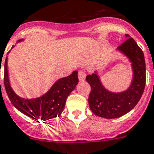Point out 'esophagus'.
Segmentation results:
<instances>
[{
	"instance_id": "1",
	"label": "esophagus",
	"mask_w": 154,
	"mask_h": 154,
	"mask_svg": "<svg viewBox=\"0 0 154 154\" xmlns=\"http://www.w3.org/2000/svg\"><path fill=\"white\" fill-rule=\"evenodd\" d=\"M78 77L80 81H84V79H85V78H86V74H85L84 71H83V70H79Z\"/></svg>"
}]
</instances>
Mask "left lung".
I'll return each instance as SVG.
<instances>
[{
    "mask_svg": "<svg viewBox=\"0 0 154 154\" xmlns=\"http://www.w3.org/2000/svg\"><path fill=\"white\" fill-rule=\"evenodd\" d=\"M127 40L118 47V50L131 62L133 79L128 89L121 92H112L102 85L97 73L87 75L91 86L88 104L92 113L101 118L116 119L128 114L137 105L144 92L146 74L143 51L133 38L126 35Z\"/></svg>",
    "mask_w": 154,
    "mask_h": 154,
    "instance_id": "obj_1",
    "label": "left lung"
}]
</instances>
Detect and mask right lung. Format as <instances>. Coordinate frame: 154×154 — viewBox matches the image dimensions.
<instances>
[{"mask_svg": "<svg viewBox=\"0 0 154 154\" xmlns=\"http://www.w3.org/2000/svg\"><path fill=\"white\" fill-rule=\"evenodd\" d=\"M22 40H19L18 42ZM7 60L8 57H6L5 62L4 84L7 95L13 106L23 114L37 122L39 120L45 121L56 118L57 115L60 116L65 108L66 98L79 83L78 72L75 70L67 77L59 79L50 89L40 97L24 99L16 94L10 86Z\"/></svg>", "mask_w": 154, "mask_h": 154, "instance_id": "right-lung-1", "label": "right lung"}]
</instances>
